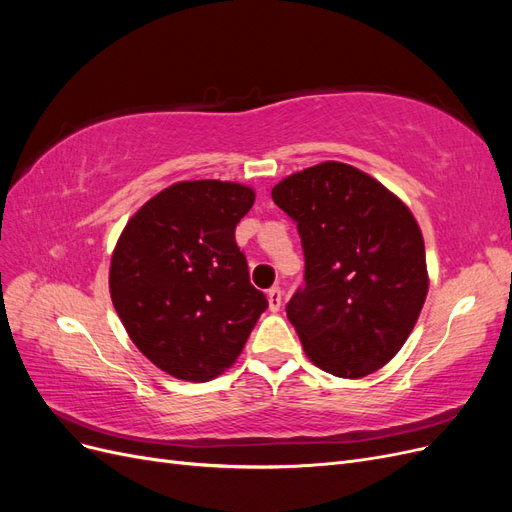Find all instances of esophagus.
I'll list each match as a JSON object with an SVG mask.
<instances>
[{
	"label": "esophagus",
	"instance_id": "obj_1",
	"mask_svg": "<svg viewBox=\"0 0 512 512\" xmlns=\"http://www.w3.org/2000/svg\"><path fill=\"white\" fill-rule=\"evenodd\" d=\"M267 299H269V307H271V312H277V309L282 307V290L277 288V286L269 288V292H267Z\"/></svg>",
	"mask_w": 512,
	"mask_h": 512
}]
</instances>
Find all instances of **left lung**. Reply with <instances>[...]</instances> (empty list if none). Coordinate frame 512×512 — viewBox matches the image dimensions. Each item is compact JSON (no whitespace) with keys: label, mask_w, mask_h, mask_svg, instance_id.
<instances>
[{"label":"left lung","mask_w":512,"mask_h":512,"mask_svg":"<svg viewBox=\"0 0 512 512\" xmlns=\"http://www.w3.org/2000/svg\"><path fill=\"white\" fill-rule=\"evenodd\" d=\"M271 196L303 245L305 284L286 314L307 356L339 378L374 374L404 346L427 297L414 215L374 177L342 162L294 173Z\"/></svg>","instance_id":"1"}]
</instances>
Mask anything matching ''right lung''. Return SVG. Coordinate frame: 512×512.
Wrapping results in <instances>:
<instances>
[{"label":"right lung","mask_w":512,"mask_h":512,"mask_svg":"<svg viewBox=\"0 0 512 512\" xmlns=\"http://www.w3.org/2000/svg\"><path fill=\"white\" fill-rule=\"evenodd\" d=\"M254 198L241 183L181 181L121 232L108 275L113 305L136 348L170 376L222 374L269 305L235 241Z\"/></svg>","instance_id":"add662e5"}]
</instances>
